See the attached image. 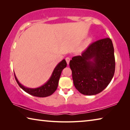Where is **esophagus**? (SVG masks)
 <instances>
[{
    "label": "esophagus",
    "instance_id": "1",
    "mask_svg": "<svg viewBox=\"0 0 130 130\" xmlns=\"http://www.w3.org/2000/svg\"><path fill=\"white\" fill-rule=\"evenodd\" d=\"M65 60H66V61H67V64L69 65V62H70V58H69V57H67V58H65Z\"/></svg>",
    "mask_w": 130,
    "mask_h": 130
}]
</instances>
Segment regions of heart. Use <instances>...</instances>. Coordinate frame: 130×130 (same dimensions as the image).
<instances>
[{"instance_id":"b5f03b06","label":"heart","mask_w":130,"mask_h":130,"mask_svg":"<svg viewBox=\"0 0 130 130\" xmlns=\"http://www.w3.org/2000/svg\"><path fill=\"white\" fill-rule=\"evenodd\" d=\"M91 39L89 38V39H88V41L87 42V45H88V44L91 42Z\"/></svg>"}]
</instances>
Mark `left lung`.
<instances>
[{
    "label": "left lung",
    "instance_id": "1",
    "mask_svg": "<svg viewBox=\"0 0 130 130\" xmlns=\"http://www.w3.org/2000/svg\"><path fill=\"white\" fill-rule=\"evenodd\" d=\"M69 66L76 88L85 95L102 92L112 79L115 70L111 39H101L91 43L81 56L73 57Z\"/></svg>",
    "mask_w": 130,
    "mask_h": 130
}]
</instances>
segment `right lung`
<instances>
[{
	"label": "right lung",
	"mask_w": 130,
	"mask_h": 130,
	"mask_svg": "<svg viewBox=\"0 0 130 130\" xmlns=\"http://www.w3.org/2000/svg\"><path fill=\"white\" fill-rule=\"evenodd\" d=\"M67 62H66L65 59H63L60 62H59L56 68H54L51 76L47 82L42 86L36 88H30L23 86L18 80L15 73L14 76L18 84L24 91L34 96L45 98V97L52 95L56 91L57 87H58L59 79H60L61 76V72L65 68L67 67Z\"/></svg>",
	"instance_id": "right-lung-1"
}]
</instances>
